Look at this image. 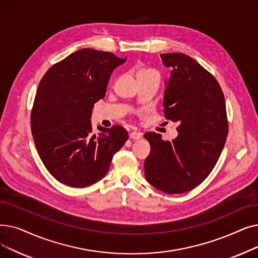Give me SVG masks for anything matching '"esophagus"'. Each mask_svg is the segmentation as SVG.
Returning a JSON list of instances; mask_svg holds the SVG:
<instances>
[{
    "label": "esophagus",
    "mask_w": 258,
    "mask_h": 258,
    "mask_svg": "<svg viewBox=\"0 0 258 258\" xmlns=\"http://www.w3.org/2000/svg\"><path fill=\"white\" fill-rule=\"evenodd\" d=\"M142 137V134L139 132H132L130 133V138L133 140H138Z\"/></svg>",
    "instance_id": "1"
}]
</instances>
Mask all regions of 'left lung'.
I'll return each instance as SVG.
<instances>
[{
    "label": "left lung",
    "instance_id": "obj_1",
    "mask_svg": "<svg viewBox=\"0 0 258 258\" xmlns=\"http://www.w3.org/2000/svg\"><path fill=\"white\" fill-rule=\"evenodd\" d=\"M172 71L165 80L164 116L178 122V136L163 141L145 133L151 153L144 161L150 184L167 194L191 191L210 175L228 136L225 96L217 80L197 61L180 52L160 54Z\"/></svg>",
    "mask_w": 258,
    "mask_h": 258
}]
</instances>
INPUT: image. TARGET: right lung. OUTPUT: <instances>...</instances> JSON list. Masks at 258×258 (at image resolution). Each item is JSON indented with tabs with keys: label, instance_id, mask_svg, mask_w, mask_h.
<instances>
[{
	"label": "right lung",
	"instance_id": "1",
	"mask_svg": "<svg viewBox=\"0 0 258 258\" xmlns=\"http://www.w3.org/2000/svg\"><path fill=\"white\" fill-rule=\"evenodd\" d=\"M125 61L111 52L83 48L52 65L42 78L31 110V133L42 162L61 183L80 188L101 180L127 140L120 125L99 126L95 135L91 122L111 73Z\"/></svg>",
	"mask_w": 258,
	"mask_h": 258
}]
</instances>
